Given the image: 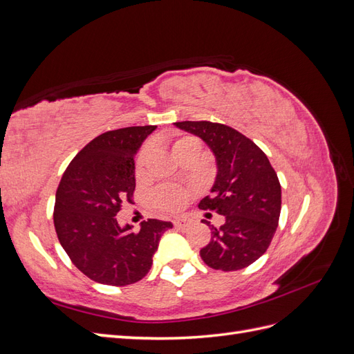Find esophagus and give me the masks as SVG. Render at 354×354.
I'll list each match as a JSON object with an SVG mask.
<instances>
[{
  "label": "esophagus",
  "instance_id": "34e87169",
  "mask_svg": "<svg viewBox=\"0 0 354 354\" xmlns=\"http://www.w3.org/2000/svg\"><path fill=\"white\" fill-rule=\"evenodd\" d=\"M189 224H190V221L187 218H176L174 220V226L177 229H186V227H189Z\"/></svg>",
  "mask_w": 354,
  "mask_h": 354
}]
</instances>
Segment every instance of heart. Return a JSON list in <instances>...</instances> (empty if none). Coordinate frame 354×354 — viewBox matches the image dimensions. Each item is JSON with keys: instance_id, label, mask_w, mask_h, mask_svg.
<instances>
[{"instance_id": "1", "label": "heart", "mask_w": 354, "mask_h": 354, "mask_svg": "<svg viewBox=\"0 0 354 354\" xmlns=\"http://www.w3.org/2000/svg\"><path fill=\"white\" fill-rule=\"evenodd\" d=\"M171 152L180 160L183 156L189 153L201 152V142L194 136H183L178 137L171 143ZM151 146H143L136 158V176L143 177L146 167L151 159ZM187 199V190L180 186H159L152 192L151 201L153 207L164 212V214H174L183 208L185 202Z\"/></svg>"}]
</instances>
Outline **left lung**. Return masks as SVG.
<instances>
[{
  "label": "left lung",
  "instance_id": "obj_1",
  "mask_svg": "<svg viewBox=\"0 0 354 354\" xmlns=\"http://www.w3.org/2000/svg\"><path fill=\"white\" fill-rule=\"evenodd\" d=\"M199 136L217 158L218 173L212 195L199 202L201 209L224 217L211 229V241L199 251L211 269L241 270L267 251L279 224L282 192L269 158L251 138L234 128L209 121L176 122Z\"/></svg>",
  "mask_w": 354,
  "mask_h": 354
}]
</instances>
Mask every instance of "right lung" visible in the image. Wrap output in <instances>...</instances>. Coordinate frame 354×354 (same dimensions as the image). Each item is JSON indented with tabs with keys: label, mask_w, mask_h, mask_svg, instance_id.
<instances>
[{
	"label": "right lung",
	"mask_w": 354,
	"mask_h": 354,
	"mask_svg": "<svg viewBox=\"0 0 354 354\" xmlns=\"http://www.w3.org/2000/svg\"><path fill=\"white\" fill-rule=\"evenodd\" d=\"M156 125L106 131L85 145L62 176L55 229L71 261L91 281L111 286L136 283L149 273L169 221L149 218L140 232L120 227L115 216L136 190L134 153Z\"/></svg>",
	"instance_id": "1"
}]
</instances>
